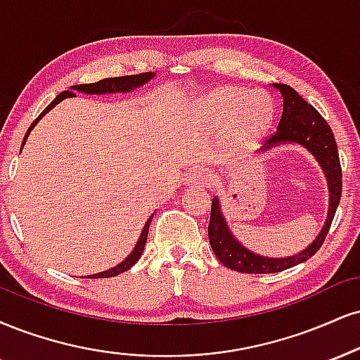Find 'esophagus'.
Instances as JSON below:
<instances>
[{"label": "esophagus", "mask_w": 360, "mask_h": 360, "mask_svg": "<svg viewBox=\"0 0 360 360\" xmlns=\"http://www.w3.org/2000/svg\"><path fill=\"white\" fill-rule=\"evenodd\" d=\"M211 181L210 172L206 169L198 167L193 169V171L188 172V177H186V184H191V186H207Z\"/></svg>", "instance_id": "obj_1"}]
</instances>
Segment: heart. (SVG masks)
<instances>
[{
  "label": "heart",
  "mask_w": 360,
  "mask_h": 360,
  "mask_svg": "<svg viewBox=\"0 0 360 360\" xmlns=\"http://www.w3.org/2000/svg\"><path fill=\"white\" fill-rule=\"evenodd\" d=\"M202 115L207 122H223L229 119L226 136L229 141H248L258 137L270 124L274 109L263 94H250L241 89L224 86L206 98Z\"/></svg>",
  "instance_id": "1"
}]
</instances>
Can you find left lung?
<instances>
[{"instance_id":"obj_1","label":"left lung","mask_w":360,"mask_h":360,"mask_svg":"<svg viewBox=\"0 0 360 360\" xmlns=\"http://www.w3.org/2000/svg\"><path fill=\"white\" fill-rule=\"evenodd\" d=\"M275 86L283 95V112H281L278 127L271 136L266 137L265 144L266 147H271L280 142H297V144L307 147L317 158L327 176L328 191H330L328 218L317 240L302 253L288 258H263L243 248L233 238L231 233L228 231L221 211H219L218 199L214 198L213 205H211L210 224H207L211 248L224 266L241 271V274H276V271H283L314 257L326 241L342 194V167L330 125L319 114L317 109L307 103L292 86L285 84H275Z\"/></svg>"}]
</instances>
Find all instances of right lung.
<instances>
[{
	"label": "right lung",
	"mask_w": 360,
	"mask_h": 360,
	"mask_svg": "<svg viewBox=\"0 0 360 360\" xmlns=\"http://www.w3.org/2000/svg\"><path fill=\"white\" fill-rule=\"evenodd\" d=\"M153 75H154L153 72H144V73H137V75L112 77V79H103V80H98V82H95V84L73 85V86H72V90H79V92H85V94H107V92H112V94H114V92H131V90L136 89V86H141L142 84H146V82L149 80V79H153ZM72 90H65V92L60 94L58 97H56L55 101L51 102L50 105L46 107V109L43 110L41 114L38 115L37 119L33 120V124L30 125V129L27 131V136H25V139H23V144H25V141H27V137H28L30 131H32V129L34 127V124H37L38 120H40L41 117L46 114V112H49L50 109H53V107L56 105V103L62 102L63 98H67V97H73V95H75V94L72 92ZM21 147H23V146H21ZM150 221H153V218H149V221H147V223L144 224V229H142L141 238H139V241H137L136 248H134L132 253L129 255V257L125 258L124 262L120 263V265H117V266H114V268H110V270H107V271H102V274L90 275V278H110V276H117V275L124 274V271H127L129 268L136 265L137 259L141 258L142 251H144V245H146V240H147V231H149V224H150Z\"/></svg>",
	"instance_id": "obj_1"
}]
</instances>
